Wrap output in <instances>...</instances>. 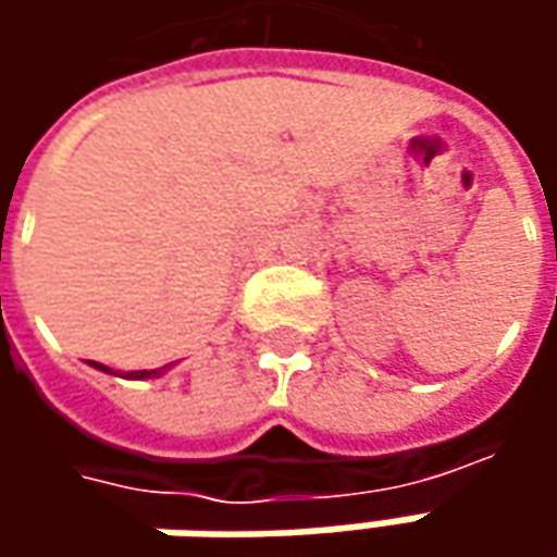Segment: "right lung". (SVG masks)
Instances as JSON below:
<instances>
[{
  "label": "right lung",
  "instance_id": "1",
  "mask_svg": "<svg viewBox=\"0 0 557 557\" xmlns=\"http://www.w3.org/2000/svg\"><path fill=\"white\" fill-rule=\"evenodd\" d=\"M96 369H101V372H111V369H104L101 362H92ZM151 374H158V369H151V372H133V377H151Z\"/></svg>",
  "mask_w": 557,
  "mask_h": 557
}]
</instances>
